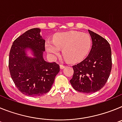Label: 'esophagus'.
<instances>
[{"label":"esophagus","mask_w":122,"mask_h":122,"mask_svg":"<svg viewBox=\"0 0 122 122\" xmlns=\"http://www.w3.org/2000/svg\"><path fill=\"white\" fill-rule=\"evenodd\" d=\"M65 65H62V64H61L60 65V68L61 69H63V68H65Z\"/></svg>","instance_id":"esophagus-1"}]
</instances>
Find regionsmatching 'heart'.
<instances>
[{"label": "heart", "instance_id": "heart-1", "mask_svg": "<svg viewBox=\"0 0 122 122\" xmlns=\"http://www.w3.org/2000/svg\"><path fill=\"white\" fill-rule=\"evenodd\" d=\"M92 45L90 35L77 31L63 32L56 35L53 41H47V51L54 57L59 56L63 50V57L68 62L76 63L86 57Z\"/></svg>", "mask_w": 122, "mask_h": 122}]
</instances>
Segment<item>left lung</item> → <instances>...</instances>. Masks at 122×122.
I'll list each match as a JSON object with an SVG mask.
<instances>
[{
	"instance_id": "8db88e82",
	"label": "left lung",
	"mask_w": 122,
	"mask_h": 122,
	"mask_svg": "<svg viewBox=\"0 0 122 122\" xmlns=\"http://www.w3.org/2000/svg\"><path fill=\"white\" fill-rule=\"evenodd\" d=\"M92 46L89 55L73 65V77L70 81L74 90L85 93L101 89L107 82L112 69L111 48L105 38L89 30Z\"/></svg>"
}]
</instances>
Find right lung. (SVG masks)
I'll list each match as a JSON object with an SVG mask.
<instances>
[{
    "label": "right lung",
    "mask_w": 122,
    "mask_h": 122,
    "mask_svg": "<svg viewBox=\"0 0 122 122\" xmlns=\"http://www.w3.org/2000/svg\"><path fill=\"white\" fill-rule=\"evenodd\" d=\"M41 30L33 28L22 34L13 43L9 54L8 67L13 81L21 93L29 97L41 96L50 90L60 66L44 60L45 40ZM30 48L35 57L26 56L25 50Z\"/></svg>",
    "instance_id": "right-lung-1"
}]
</instances>
